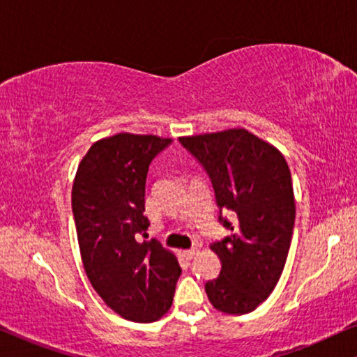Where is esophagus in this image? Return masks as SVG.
<instances>
[{"instance_id": "34e87169", "label": "esophagus", "mask_w": 357, "mask_h": 357, "mask_svg": "<svg viewBox=\"0 0 357 357\" xmlns=\"http://www.w3.org/2000/svg\"><path fill=\"white\" fill-rule=\"evenodd\" d=\"M195 253H197V248H190V250H185L184 252V257L188 258V259H192L194 257H195Z\"/></svg>"}]
</instances>
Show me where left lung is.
I'll use <instances>...</instances> for the list:
<instances>
[{"instance_id":"8db88e82","label":"left lung","mask_w":357,"mask_h":357,"mask_svg":"<svg viewBox=\"0 0 357 357\" xmlns=\"http://www.w3.org/2000/svg\"><path fill=\"white\" fill-rule=\"evenodd\" d=\"M181 146L208 174L220 222L231 231L211 250L221 259L216 279L205 284L208 300L226 314H247L280 279L295 225L291 174L285 158L245 130L179 137ZM222 211L233 213L229 222Z\"/></svg>"}]
</instances>
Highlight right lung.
Segmentation results:
<instances>
[{"label":"right lung","instance_id":"right-lung-1","mask_svg":"<svg viewBox=\"0 0 357 357\" xmlns=\"http://www.w3.org/2000/svg\"><path fill=\"white\" fill-rule=\"evenodd\" d=\"M172 139L120 132L94 142L72 189L79 252L94 290L126 321L153 322L169 310L178 259L152 238L146 210L149 167Z\"/></svg>","mask_w":357,"mask_h":357}]
</instances>
